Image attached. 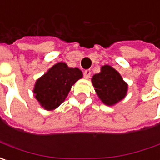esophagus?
I'll use <instances>...</instances> for the list:
<instances>
[{
    "label": "esophagus",
    "mask_w": 160,
    "mask_h": 160,
    "mask_svg": "<svg viewBox=\"0 0 160 160\" xmlns=\"http://www.w3.org/2000/svg\"><path fill=\"white\" fill-rule=\"evenodd\" d=\"M83 77L85 79H89L91 77V70L90 69H86V70L83 72Z\"/></svg>",
    "instance_id": "34e87169"
}]
</instances>
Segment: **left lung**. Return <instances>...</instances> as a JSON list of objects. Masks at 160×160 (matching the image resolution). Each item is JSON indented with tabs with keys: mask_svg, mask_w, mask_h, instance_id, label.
<instances>
[{
	"mask_svg": "<svg viewBox=\"0 0 160 160\" xmlns=\"http://www.w3.org/2000/svg\"><path fill=\"white\" fill-rule=\"evenodd\" d=\"M92 82L100 100L105 105L113 106L126 95L128 85L114 68L105 65L99 74L93 75Z\"/></svg>",
	"mask_w": 160,
	"mask_h": 160,
	"instance_id": "left-lung-1",
	"label": "left lung"
}]
</instances>
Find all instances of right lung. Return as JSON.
Instances as JSON below:
<instances>
[{
  "label": "right lung",
  "mask_w": 160,
  "mask_h": 160,
  "mask_svg": "<svg viewBox=\"0 0 160 160\" xmlns=\"http://www.w3.org/2000/svg\"><path fill=\"white\" fill-rule=\"evenodd\" d=\"M82 77L83 73L79 68H68L64 62H58L36 80L34 97L42 107L53 110L64 102L71 86Z\"/></svg>",
  "instance_id": "right-lung-1"
}]
</instances>
